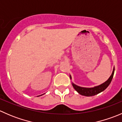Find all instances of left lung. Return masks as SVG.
I'll return each mask as SVG.
<instances>
[{
	"mask_svg": "<svg viewBox=\"0 0 122 122\" xmlns=\"http://www.w3.org/2000/svg\"><path fill=\"white\" fill-rule=\"evenodd\" d=\"M114 72V67L113 70V72L112 73V75L110 76L108 80L107 81H106L104 83H102V84L99 85V86H94V87H80V86H78L77 85L75 84L74 83H73L72 82V85L73 86L74 88L82 96H95L96 94H99V93H101V92H103L108 86H109V84L111 83L112 80V78L113 77ZM70 79H72V77H71V75H70Z\"/></svg>",
	"mask_w": 122,
	"mask_h": 122,
	"instance_id": "left-lung-1",
	"label": "left lung"
}]
</instances>
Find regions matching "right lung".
<instances>
[{
    "mask_svg": "<svg viewBox=\"0 0 122 122\" xmlns=\"http://www.w3.org/2000/svg\"><path fill=\"white\" fill-rule=\"evenodd\" d=\"M43 94H42V95H43ZM42 95H40V96H42Z\"/></svg>",
    "mask_w": 122,
    "mask_h": 122,
    "instance_id": "obj_1",
    "label": "right lung"
}]
</instances>
